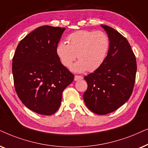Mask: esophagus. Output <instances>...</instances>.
I'll use <instances>...</instances> for the list:
<instances>
[{
	"mask_svg": "<svg viewBox=\"0 0 148 148\" xmlns=\"http://www.w3.org/2000/svg\"><path fill=\"white\" fill-rule=\"evenodd\" d=\"M83 79V77L82 76H78V75H75L74 76V80H82Z\"/></svg>",
	"mask_w": 148,
	"mask_h": 148,
	"instance_id": "1",
	"label": "esophagus"
}]
</instances>
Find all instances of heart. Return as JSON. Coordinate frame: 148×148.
<instances>
[{"label":"heart","mask_w":148,"mask_h":148,"mask_svg":"<svg viewBox=\"0 0 148 148\" xmlns=\"http://www.w3.org/2000/svg\"><path fill=\"white\" fill-rule=\"evenodd\" d=\"M68 43L61 41L56 47V54L63 66L70 68L76 59L79 61L72 67L77 72H94L105 62L110 48V38L102 31L82 29L67 36Z\"/></svg>","instance_id":"1"}]
</instances>
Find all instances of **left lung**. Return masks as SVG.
Returning <instances> with one entry per match:
<instances>
[{
	"label": "left lung",
	"instance_id": "left-lung-1",
	"mask_svg": "<svg viewBox=\"0 0 148 148\" xmlns=\"http://www.w3.org/2000/svg\"><path fill=\"white\" fill-rule=\"evenodd\" d=\"M110 38L103 64L84 76L87 89L83 95L86 106L94 113L105 115L125 103L133 92L137 72L135 56L127 38L119 32L101 25Z\"/></svg>",
	"mask_w": 148,
	"mask_h": 148
}]
</instances>
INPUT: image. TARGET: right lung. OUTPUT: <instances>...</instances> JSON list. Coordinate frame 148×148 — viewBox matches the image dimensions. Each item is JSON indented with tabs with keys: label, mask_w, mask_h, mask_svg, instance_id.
<instances>
[{
	"label": "right lung",
	"mask_w": 148,
	"mask_h": 148,
	"mask_svg": "<svg viewBox=\"0 0 148 148\" xmlns=\"http://www.w3.org/2000/svg\"><path fill=\"white\" fill-rule=\"evenodd\" d=\"M66 28L42 25L17 45L12 63L15 88L32 111L52 115L62 102V92L74 75L60 62L56 47Z\"/></svg>",
	"instance_id": "add662e5"
}]
</instances>
